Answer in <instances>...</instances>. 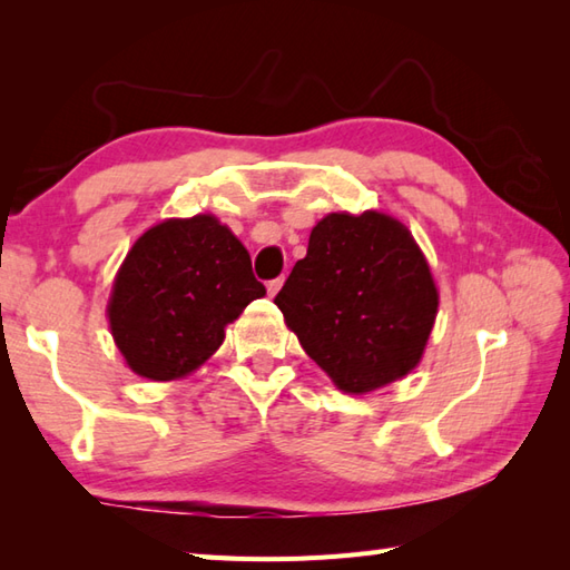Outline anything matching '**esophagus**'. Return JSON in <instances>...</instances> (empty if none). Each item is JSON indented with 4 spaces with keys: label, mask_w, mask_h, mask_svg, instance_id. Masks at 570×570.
I'll use <instances>...</instances> for the list:
<instances>
[{
    "label": "esophagus",
    "mask_w": 570,
    "mask_h": 570,
    "mask_svg": "<svg viewBox=\"0 0 570 570\" xmlns=\"http://www.w3.org/2000/svg\"><path fill=\"white\" fill-rule=\"evenodd\" d=\"M284 286V276H276V278H272L269 284H266V292H269V296H276L278 294V288Z\"/></svg>",
    "instance_id": "34e87169"
}]
</instances>
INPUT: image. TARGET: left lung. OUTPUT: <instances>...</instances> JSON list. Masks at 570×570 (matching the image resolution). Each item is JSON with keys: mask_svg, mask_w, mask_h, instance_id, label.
<instances>
[{"mask_svg": "<svg viewBox=\"0 0 570 570\" xmlns=\"http://www.w3.org/2000/svg\"><path fill=\"white\" fill-rule=\"evenodd\" d=\"M274 304L337 390L365 394L419 365L439 292L402 223L377 210L331 213Z\"/></svg>", "mask_w": 570, "mask_h": 570, "instance_id": "1", "label": "left lung"}]
</instances>
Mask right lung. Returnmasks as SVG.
Listing matches in <instances>:
<instances>
[{
  "instance_id": "add662e5",
  "label": "right lung",
  "mask_w": 570,
  "mask_h": 570,
  "mask_svg": "<svg viewBox=\"0 0 570 570\" xmlns=\"http://www.w3.org/2000/svg\"><path fill=\"white\" fill-rule=\"evenodd\" d=\"M266 288L245 245L213 215L164 220L129 249L107 316L131 372L154 382L200 367Z\"/></svg>"
}]
</instances>
